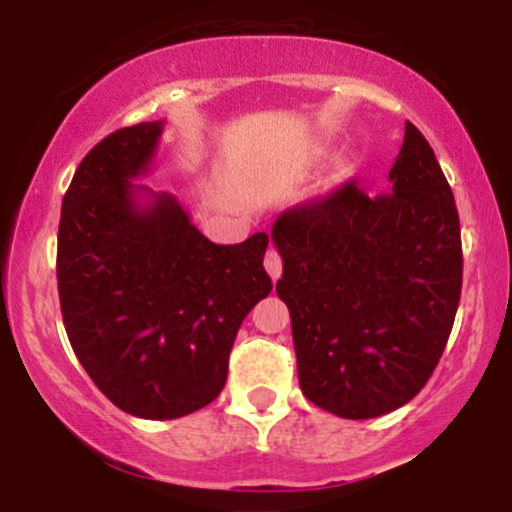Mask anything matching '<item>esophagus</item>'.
Here are the masks:
<instances>
[{
  "instance_id": "34e87169",
  "label": "esophagus",
  "mask_w": 512,
  "mask_h": 512,
  "mask_svg": "<svg viewBox=\"0 0 512 512\" xmlns=\"http://www.w3.org/2000/svg\"><path fill=\"white\" fill-rule=\"evenodd\" d=\"M265 270H267V275L272 277V282H277L280 280V275H282V257L277 255V250H267V255H265Z\"/></svg>"
}]
</instances>
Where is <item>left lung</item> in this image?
<instances>
[{
	"label": "left lung",
	"mask_w": 512,
	"mask_h": 512,
	"mask_svg": "<svg viewBox=\"0 0 512 512\" xmlns=\"http://www.w3.org/2000/svg\"><path fill=\"white\" fill-rule=\"evenodd\" d=\"M389 183L391 193L369 198L349 180L272 225L299 386L342 418L409 404L446 349L461 299L456 200L409 121Z\"/></svg>",
	"instance_id": "1"
}]
</instances>
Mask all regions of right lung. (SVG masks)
<instances>
[{
  "mask_svg": "<svg viewBox=\"0 0 512 512\" xmlns=\"http://www.w3.org/2000/svg\"><path fill=\"white\" fill-rule=\"evenodd\" d=\"M163 121L121 128L76 168L61 203V314L76 359L126 414L188 416L218 399L242 319L272 292L270 237L215 245L151 173Z\"/></svg>",
  "mask_w": 512,
  "mask_h": 512,
  "instance_id": "obj_1",
  "label": "right lung"
}]
</instances>
